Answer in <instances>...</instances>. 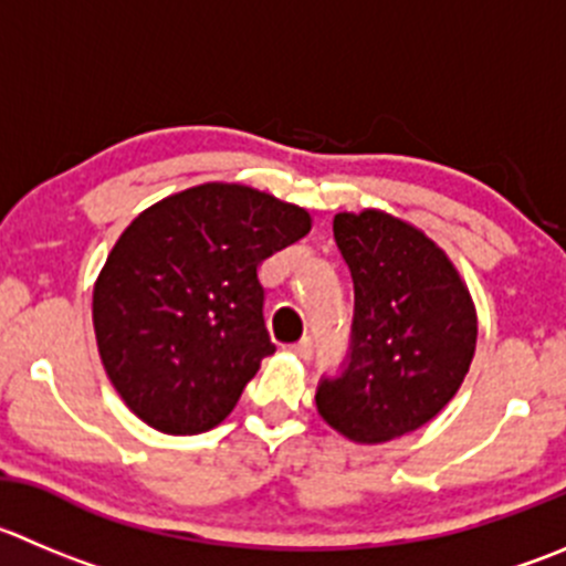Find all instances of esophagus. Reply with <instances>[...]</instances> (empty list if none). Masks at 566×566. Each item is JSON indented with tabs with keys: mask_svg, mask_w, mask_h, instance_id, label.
Listing matches in <instances>:
<instances>
[{
	"mask_svg": "<svg viewBox=\"0 0 566 566\" xmlns=\"http://www.w3.org/2000/svg\"><path fill=\"white\" fill-rule=\"evenodd\" d=\"M290 350H293L298 359H312V339H301V343L290 345Z\"/></svg>",
	"mask_w": 566,
	"mask_h": 566,
	"instance_id": "obj_1",
	"label": "esophagus"
}]
</instances>
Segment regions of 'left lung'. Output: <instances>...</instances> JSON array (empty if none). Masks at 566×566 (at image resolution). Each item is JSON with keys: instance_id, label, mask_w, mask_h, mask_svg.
<instances>
[{"instance_id": "left-lung-1", "label": "left lung", "mask_w": 566, "mask_h": 566, "mask_svg": "<svg viewBox=\"0 0 566 566\" xmlns=\"http://www.w3.org/2000/svg\"><path fill=\"white\" fill-rule=\"evenodd\" d=\"M334 240L354 279L350 356L323 378V420L378 446L434 420L459 392L479 337L457 265L426 232L381 210L337 212Z\"/></svg>"}]
</instances>
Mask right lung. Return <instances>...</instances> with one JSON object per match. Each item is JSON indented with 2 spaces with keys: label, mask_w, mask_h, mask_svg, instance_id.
Wrapping results in <instances>:
<instances>
[{
  "label": "right lung",
  "mask_w": 566,
  "mask_h": 566,
  "mask_svg": "<svg viewBox=\"0 0 566 566\" xmlns=\"http://www.w3.org/2000/svg\"><path fill=\"white\" fill-rule=\"evenodd\" d=\"M312 229L304 207L234 182H205L144 210L93 284V332L115 392L163 434L227 420L260 361L262 260Z\"/></svg>",
  "instance_id": "obj_1"
}]
</instances>
